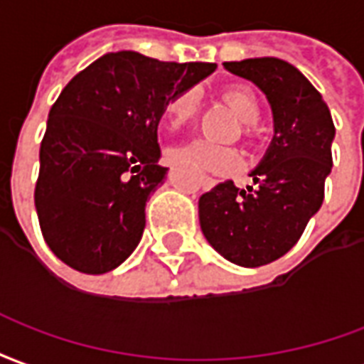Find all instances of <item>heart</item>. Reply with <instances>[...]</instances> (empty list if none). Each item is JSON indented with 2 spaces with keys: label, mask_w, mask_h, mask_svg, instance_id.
<instances>
[{
  "label": "heart",
  "mask_w": 364,
  "mask_h": 364,
  "mask_svg": "<svg viewBox=\"0 0 364 364\" xmlns=\"http://www.w3.org/2000/svg\"><path fill=\"white\" fill-rule=\"evenodd\" d=\"M223 98L229 102L235 110L238 120L242 124H254L259 116V105L254 92L248 87L232 85L223 91ZM198 112V97L193 91L174 92L166 102V120L172 127H182L193 120ZM171 159L174 163L188 166L196 174L213 172V174H227L237 171L240 164V156L235 149L215 145V143L193 139V141L182 143L171 149Z\"/></svg>",
  "instance_id": "1"
}]
</instances>
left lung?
Returning <instances> with one entry per match:
<instances>
[{
    "mask_svg": "<svg viewBox=\"0 0 364 364\" xmlns=\"http://www.w3.org/2000/svg\"><path fill=\"white\" fill-rule=\"evenodd\" d=\"M223 68L266 95L273 137L250 172L254 186L240 190L227 180L201 196V232L225 259L259 267L285 256L322 205L336 127L322 95L285 60L250 58Z\"/></svg>",
    "mask_w": 364,
    "mask_h": 364,
    "instance_id": "1",
    "label": "left lung"
}]
</instances>
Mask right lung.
<instances>
[{"label":"right lung","instance_id":"add662e5","mask_svg":"<svg viewBox=\"0 0 364 364\" xmlns=\"http://www.w3.org/2000/svg\"><path fill=\"white\" fill-rule=\"evenodd\" d=\"M215 70L122 50L65 85L48 114L34 190L44 240L63 264L100 275L137 248L145 203L168 171L156 141L166 102Z\"/></svg>","mask_w":364,"mask_h":364}]
</instances>
